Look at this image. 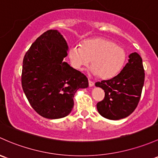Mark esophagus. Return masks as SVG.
Wrapping results in <instances>:
<instances>
[{"label": "esophagus", "instance_id": "obj_1", "mask_svg": "<svg viewBox=\"0 0 158 158\" xmlns=\"http://www.w3.org/2000/svg\"><path fill=\"white\" fill-rule=\"evenodd\" d=\"M89 87H93L94 85V83L92 82V81L89 80Z\"/></svg>", "mask_w": 158, "mask_h": 158}]
</instances>
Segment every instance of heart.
<instances>
[{"mask_svg": "<svg viewBox=\"0 0 158 158\" xmlns=\"http://www.w3.org/2000/svg\"><path fill=\"white\" fill-rule=\"evenodd\" d=\"M69 58L73 67L77 70H82L91 60L92 73L102 79H108L121 70L127 59V52L111 40L95 38L84 41L80 47L71 48Z\"/></svg>", "mask_w": 158, "mask_h": 158, "instance_id": "b5f03b06", "label": "heart"}]
</instances>
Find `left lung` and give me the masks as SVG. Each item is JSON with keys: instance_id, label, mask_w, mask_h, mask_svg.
<instances>
[{"instance_id": "obj_1", "label": "left lung", "mask_w": 158, "mask_h": 158, "mask_svg": "<svg viewBox=\"0 0 158 158\" xmlns=\"http://www.w3.org/2000/svg\"><path fill=\"white\" fill-rule=\"evenodd\" d=\"M129 58L117 76L95 83L105 92L104 98L97 104L98 111L104 118H125L135 110L140 100L145 81L142 59L136 52L129 54Z\"/></svg>"}]
</instances>
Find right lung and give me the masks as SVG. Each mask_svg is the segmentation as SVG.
<instances>
[{
  "label": "right lung",
  "instance_id": "add662e5",
  "mask_svg": "<svg viewBox=\"0 0 158 158\" xmlns=\"http://www.w3.org/2000/svg\"><path fill=\"white\" fill-rule=\"evenodd\" d=\"M68 45L57 30L40 35L25 54L22 87L31 107L47 119L65 117L74 105L78 89L89 87L83 73L64 61Z\"/></svg>",
  "mask_w": 158,
  "mask_h": 158
}]
</instances>
